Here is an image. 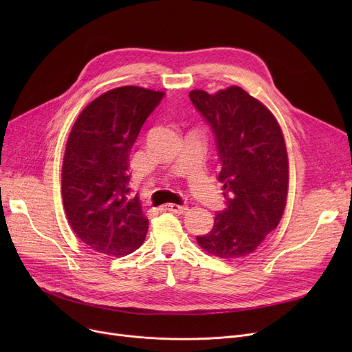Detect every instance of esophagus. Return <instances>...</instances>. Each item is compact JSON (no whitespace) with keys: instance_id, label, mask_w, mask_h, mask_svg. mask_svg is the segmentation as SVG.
<instances>
[{"instance_id":"obj_1","label":"esophagus","mask_w":352,"mask_h":352,"mask_svg":"<svg viewBox=\"0 0 352 352\" xmlns=\"http://www.w3.org/2000/svg\"><path fill=\"white\" fill-rule=\"evenodd\" d=\"M162 210L181 215V214H186L188 211V207L187 206H178V204H166V206L162 207Z\"/></svg>"}]
</instances>
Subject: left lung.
<instances>
[{"instance_id": "1", "label": "left lung", "mask_w": 352, "mask_h": 352, "mask_svg": "<svg viewBox=\"0 0 352 352\" xmlns=\"http://www.w3.org/2000/svg\"><path fill=\"white\" fill-rule=\"evenodd\" d=\"M198 113L211 126L224 184L227 208L215 214L212 230L198 245L219 258L245 256L280 224L288 192L284 135L271 111L241 87L217 94L190 92Z\"/></svg>"}]
</instances>
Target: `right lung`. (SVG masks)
Here are the masks:
<instances>
[{"mask_svg":"<svg viewBox=\"0 0 352 352\" xmlns=\"http://www.w3.org/2000/svg\"><path fill=\"white\" fill-rule=\"evenodd\" d=\"M164 92L126 85L89 102L74 124L63 162V202L76 235L100 254L124 256L144 243L148 219L129 198V153Z\"/></svg>","mask_w":352,"mask_h":352,"instance_id":"1","label":"right lung"}]
</instances>
